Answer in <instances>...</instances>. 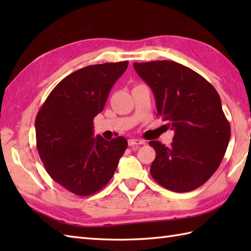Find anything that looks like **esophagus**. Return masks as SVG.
Listing matches in <instances>:
<instances>
[{
	"mask_svg": "<svg viewBox=\"0 0 251 251\" xmlns=\"http://www.w3.org/2000/svg\"><path fill=\"white\" fill-rule=\"evenodd\" d=\"M145 141L140 140V139H129L128 140V146L132 147V146H138V145H145Z\"/></svg>",
	"mask_w": 251,
	"mask_h": 251,
	"instance_id": "obj_1",
	"label": "esophagus"
}]
</instances>
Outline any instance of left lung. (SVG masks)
<instances>
[{"mask_svg": "<svg viewBox=\"0 0 251 251\" xmlns=\"http://www.w3.org/2000/svg\"><path fill=\"white\" fill-rule=\"evenodd\" d=\"M134 68L151 87L157 114L175 131L170 147L149 142L156 152L151 176L170 191L197 189L220 166L230 141L231 127L219 94L199 73L178 62H135Z\"/></svg>", "mask_w": 251, "mask_h": 251, "instance_id": "obj_1", "label": "left lung"}]
</instances>
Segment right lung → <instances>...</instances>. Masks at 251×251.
Segmentation results:
<instances>
[{
	"label": "right lung",
	"mask_w": 251,
	"mask_h": 251,
	"mask_svg": "<svg viewBox=\"0 0 251 251\" xmlns=\"http://www.w3.org/2000/svg\"><path fill=\"white\" fill-rule=\"evenodd\" d=\"M128 61L93 65L65 77L51 90L35 119L36 148L46 172L78 196L109 182L127 149L123 137H94V119L103 110Z\"/></svg>",
	"instance_id": "add662e5"
}]
</instances>
